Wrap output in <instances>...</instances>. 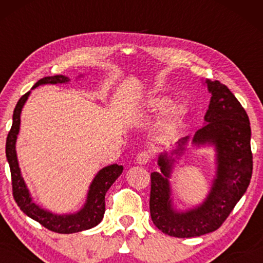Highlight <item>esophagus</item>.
Masks as SVG:
<instances>
[{
  "instance_id": "obj_1",
  "label": "esophagus",
  "mask_w": 263,
  "mask_h": 263,
  "mask_svg": "<svg viewBox=\"0 0 263 263\" xmlns=\"http://www.w3.org/2000/svg\"><path fill=\"white\" fill-rule=\"evenodd\" d=\"M149 153L148 152H141L138 153L137 157H136V162L138 163V164H147V163L149 162Z\"/></svg>"
}]
</instances>
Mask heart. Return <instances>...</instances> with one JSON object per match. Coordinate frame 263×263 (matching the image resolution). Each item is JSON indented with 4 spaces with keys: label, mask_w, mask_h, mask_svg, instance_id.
Segmentation results:
<instances>
[{
    "label": "heart",
    "mask_w": 263,
    "mask_h": 263,
    "mask_svg": "<svg viewBox=\"0 0 263 263\" xmlns=\"http://www.w3.org/2000/svg\"><path fill=\"white\" fill-rule=\"evenodd\" d=\"M163 112L161 119V128L164 134H173L177 131L188 116L189 108L185 102H171L170 96H152L144 102V111L142 114L144 120H151Z\"/></svg>",
    "instance_id": "obj_1"
}]
</instances>
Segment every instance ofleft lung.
Wrapping results in <instances>:
<instances>
[{"mask_svg":"<svg viewBox=\"0 0 263 263\" xmlns=\"http://www.w3.org/2000/svg\"><path fill=\"white\" fill-rule=\"evenodd\" d=\"M205 85L211 93L209 108L205 125L193 136L192 144L215 148V178L206 198L185 211H178L173 205L170 179L189 137L178 141L171 153H161V172L151 173V218L159 230L174 237H195L218 230L245 194L252 176L251 127L245 108L220 81L205 80Z\"/></svg>","mask_w":263,"mask_h":263,"instance_id":"obj_1","label":"left lung"}]
</instances>
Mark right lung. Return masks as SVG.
<instances>
[{"instance_id":"obj_1","label":"right lung","mask_w":263,"mask_h":263,"mask_svg":"<svg viewBox=\"0 0 263 263\" xmlns=\"http://www.w3.org/2000/svg\"><path fill=\"white\" fill-rule=\"evenodd\" d=\"M81 77V75H80ZM70 81L65 75H54V77H45L38 80L33 85L32 89L45 84H66ZM31 91L26 92L17 102L13 111V119H12V127L8 132L7 141H6V157H7L8 164H10L11 177H12V190H13V198L20 209L27 216L38 221L48 230L59 232V234H73L84 230H89L98 224H100L105 214V195L110 189L115 180L121 176L123 167L119 164H111L104 167L98 172L95 178L92 179L89 186L85 204L79 211L74 214H55L52 211L44 209L33 201V198L29 193L27 184L21 174V168L18 164L17 152H16V141L21 126V112L25 106L27 99Z\"/></svg>"}]
</instances>
